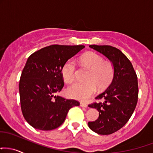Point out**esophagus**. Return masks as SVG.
Listing matches in <instances>:
<instances>
[{
    "mask_svg": "<svg viewBox=\"0 0 153 153\" xmlns=\"http://www.w3.org/2000/svg\"><path fill=\"white\" fill-rule=\"evenodd\" d=\"M80 106L83 107V108H87L88 105L86 103H85V102H80Z\"/></svg>",
    "mask_w": 153,
    "mask_h": 153,
    "instance_id": "34e87169",
    "label": "esophagus"
}]
</instances>
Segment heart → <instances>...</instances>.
<instances>
[{"instance_id":"b5f03b06","label":"heart","mask_w":153,"mask_h":153,"mask_svg":"<svg viewBox=\"0 0 153 153\" xmlns=\"http://www.w3.org/2000/svg\"><path fill=\"white\" fill-rule=\"evenodd\" d=\"M80 62L89 69L85 82H75L67 89V94L72 98L87 100L97 91L103 90L110 84L114 76V65L110 61L103 60V58L95 53L89 52L82 55ZM76 66L73 60L65 62L61 69L62 78L66 83H71L75 80Z\"/></svg>"}]
</instances>
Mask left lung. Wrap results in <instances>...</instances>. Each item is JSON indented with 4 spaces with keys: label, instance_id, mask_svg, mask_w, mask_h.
<instances>
[{
    "label": "left lung",
    "instance_id": "1",
    "mask_svg": "<svg viewBox=\"0 0 153 153\" xmlns=\"http://www.w3.org/2000/svg\"><path fill=\"white\" fill-rule=\"evenodd\" d=\"M89 47L105 56L114 65L111 83L96 97L103 102L88 105L99 112L96 120L88 122L90 129L100 135H110L122 128L135 109L138 97L137 77L131 62L119 49L110 45Z\"/></svg>",
    "mask_w": 153,
    "mask_h": 153
}]
</instances>
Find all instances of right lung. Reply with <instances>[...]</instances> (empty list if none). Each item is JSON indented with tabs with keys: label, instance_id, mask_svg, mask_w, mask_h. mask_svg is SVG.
Listing matches in <instances>:
<instances>
[{
	"label": "right lung",
	"instance_id": "add662e5",
	"mask_svg": "<svg viewBox=\"0 0 153 153\" xmlns=\"http://www.w3.org/2000/svg\"><path fill=\"white\" fill-rule=\"evenodd\" d=\"M84 45H52L27 58L19 82L22 113L31 126L51 130L65 121L69 110L80 105L77 100L56 95L64 85L61 69Z\"/></svg>",
	"mask_w": 153,
	"mask_h": 153
}]
</instances>
